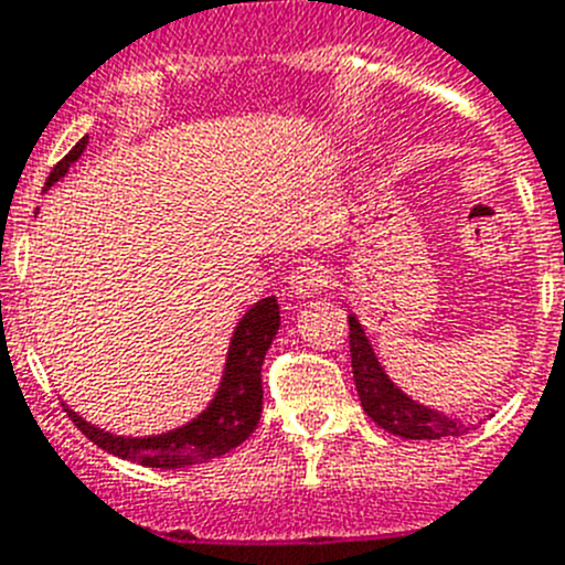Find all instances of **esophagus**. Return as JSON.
<instances>
[{
	"label": "esophagus",
	"instance_id": "obj_1",
	"mask_svg": "<svg viewBox=\"0 0 565 565\" xmlns=\"http://www.w3.org/2000/svg\"><path fill=\"white\" fill-rule=\"evenodd\" d=\"M288 288L297 297H313V294H322L328 288V268L317 260H305L288 274Z\"/></svg>",
	"mask_w": 565,
	"mask_h": 565
}]
</instances>
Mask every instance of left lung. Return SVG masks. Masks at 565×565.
<instances>
[{"instance_id":"8db88e82","label":"left lung","mask_w":565,"mask_h":565,"mask_svg":"<svg viewBox=\"0 0 565 565\" xmlns=\"http://www.w3.org/2000/svg\"><path fill=\"white\" fill-rule=\"evenodd\" d=\"M350 355H353V377L361 406L384 431L403 439H445L462 437L468 431L462 420L448 417L437 408L420 406L392 384L355 317H350Z\"/></svg>"}]
</instances>
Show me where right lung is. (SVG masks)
Here are the masks:
<instances>
[{"instance_id": "1", "label": "right lung", "mask_w": 565, "mask_h": 565, "mask_svg": "<svg viewBox=\"0 0 565 565\" xmlns=\"http://www.w3.org/2000/svg\"><path fill=\"white\" fill-rule=\"evenodd\" d=\"M86 151V139L72 148L64 159L53 168L46 179V190L53 188L61 175H66L72 162ZM279 330V305L274 297L260 299L243 313L226 353L224 377L210 401V406L190 420L188 426L173 428L157 437H117L111 431L86 423L77 412L66 408L70 420L81 428L97 448L114 454V457L139 462L145 468H188V465L210 462L224 457L226 451L237 448L248 434L257 428L263 412V359Z\"/></svg>"}]
</instances>
